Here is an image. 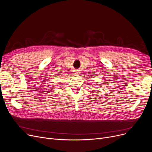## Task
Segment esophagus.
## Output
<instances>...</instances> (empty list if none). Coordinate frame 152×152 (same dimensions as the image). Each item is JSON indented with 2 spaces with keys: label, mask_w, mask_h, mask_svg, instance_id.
Instances as JSON below:
<instances>
[{
  "label": "esophagus",
  "mask_w": 152,
  "mask_h": 152,
  "mask_svg": "<svg viewBox=\"0 0 152 152\" xmlns=\"http://www.w3.org/2000/svg\"><path fill=\"white\" fill-rule=\"evenodd\" d=\"M74 75H79V74H80V72H78V71H75L74 73Z\"/></svg>",
  "instance_id": "1"
}]
</instances>
